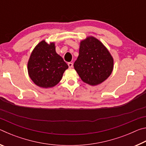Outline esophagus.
Segmentation results:
<instances>
[{
  "label": "esophagus",
  "mask_w": 146,
  "mask_h": 146,
  "mask_svg": "<svg viewBox=\"0 0 146 146\" xmlns=\"http://www.w3.org/2000/svg\"><path fill=\"white\" fill-rule=\"evenodd\" d=\"M68 66H69V68H70V69L73 68V64L71 63V62H69V63H68Z\"/></svg>",
  "instance_id": "obj_1"
}]
</instances>
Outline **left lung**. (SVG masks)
Listing matches in <instances>:
<instances>
[{"instance_id": "left-lung-1", "label": "left lung", "mask_w": 146, "mask_h": 146, "mask_svg": "<svg viewBox=\"0 0 146 146\" xmlns=\"http://www.w3.org/2000/svg\"><path fill=\"white\" fill-rule=\"evenodd\" d=\"M74 68L84 82L97 86L106 80L113 70V58L104 45L93 36L80 42Z\"/></svg>"}]
</instances>
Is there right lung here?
Returning <instances> with one entry per match:
<instances>
[{
    "label": "right lung",
    "instance_id": "obj_1",
    "mask_svg": "<svg viewBox=\"0 0 146 146\" xmlns=\"http://www.w3.org/2000/svg\"><path fill=\"white\" fill-rule=\"evenodd\" d=\"M68 64L56 53L54 42H40L32 51L28 62V74L36 86L52 88L60 82Z\"/></svg>",
    "mask_w": 146,
    "mask_h": 146
}]
</instances>
